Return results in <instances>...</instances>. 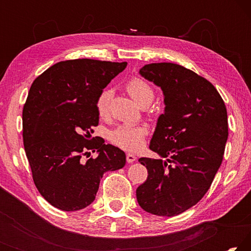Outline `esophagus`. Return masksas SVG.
I'll list each match as a JSON object with an SVG mask.
<instances>
[{"mask_svg": "<svg viewBox=\"0 0 251 251\" xmlns=\"http://www.w3.org/2000/svg\"><path fill=\"white\" fill-rule=\"evenodd\" d=\"M137 159V157H136L135 155H133V154H130V152H128V154L126 155V160H127V163H134V161Z\"/></svg>", "mask_w": 251, "mask_h": 251, "instance_id": "esophagus-1", "label": "esophagus"}]
</instances>
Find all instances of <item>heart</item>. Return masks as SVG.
<instances>
[{
    "label": "heart",
    "instance_id": "1",
    "mask_svg": "<svg viewBox=\"0 0 251 251\" xmlns=\"http://www.w3.org/2000/svg\"><path fill=\"white\" fill-rule=\"evenodd\" d=\"M126 90L133 100L138 105L143 103H151L154 100V90L146 80L139 77H133L126 84ZM112 90L105 88L96 99V110L100 117L107 116L109 110V101L112 97ZM147 129L145 127H131V126H120L114 129L109 135V139L116 146L123 150L136 151L144 146Z\"/></svg>",
    "mask_w": 251,
    "mask_h": 251
}]
</instances>
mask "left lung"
Here are the masks:
<instances>
[{
	"label": "left lung",
	"mask_w": 251,
	"mask_h": 251,
	"mask_svg": "<svg viewBox=\"0 0 251 251\" xmlns=\"http://www.w3.org/2000/svg\"><path fill=\"white\" fill-rule=\"evenodd\" d=\"M139 74L163 91L164 114L150 148L167 160L138 159L148 176L136 197L150 214L173 217L196 205L209 189L228 138L227 109L214 85L184 66L151 63Z\"/></svg>",
	"instance_id": "obj_1"
}]
</instances>
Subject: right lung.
<instances>
[{"instance_id": "right-lung-1", "label": "right lung", "mask_w": 251, "mask_h": 251, "mask_svg": "<svg viewBox=\"0 0 251 251\" xmlns=\"http://www.w3.org/2000/svg\"><path fill=\"white\" fill-rule=\"evenodd\" d=\"M126 62L82 58L58 62L29 88L23 107V142L37 190L64 211L94 201L104 173L121 169L125 152L93 137L99 125L96 99ZM96 150L97 158L82 156Z\"/></svg>"}]
</instances>
